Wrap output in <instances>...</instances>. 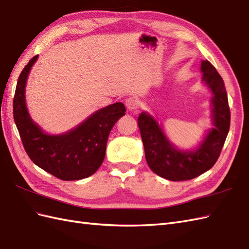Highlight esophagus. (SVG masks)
<instances>
[{
	"instance_id": "esophagus-1",
	"label": "esophagus",
	"mask_w": 249,
	"mask_h": 249,
	"mask_svg": "<svg viewBox=\"0 0 249 249\" xmlns=\"http://www.w3.org/2000/svg\"><path fill=\"white\" fill-rule=\"evenodd\" d=\"M125 105L127 109H128V111H135L138 107V102L135 99L128 98L125 101Z\"/></svg>"
}]
</instances>
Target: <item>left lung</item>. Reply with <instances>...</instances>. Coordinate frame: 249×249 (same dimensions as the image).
Masks as SVG:
<instances>
[{
  "instance_id": "8db88e82",
  "label": "left lung",
  "mask_w": 249,
  "mask_h": 249,
  "mask_svg": "<svg viewBox=\"0 0 249 249\" xmlns=\"http://www.w3.org/2000/svg\"><path fill=\"white\" fill-rule=\"evenodd\" d=\"M202 82L212 99V124L196 147H178L164 131L163 126L147 111H142L138 125L144 145L145 158L155 174L169 181H185L199 177L218 160L231 125L227 92L221 75L207 60L201 62Z\"/></svg>"
}]
</instances>
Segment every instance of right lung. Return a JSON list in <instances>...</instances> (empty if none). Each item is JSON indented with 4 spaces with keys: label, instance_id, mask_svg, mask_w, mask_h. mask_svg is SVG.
Segmentation results:
<instances>
[{
    "label": "right lung",
    "instance_id": "add662e5",
    "mask_svg": "<svg viewBox=\"0 0 249 249\" xmlns=\"http://www.w3.org/2000/svg\"><path fill=\"white\" fill-rule=\"evenodd\" d=\"M34 56L18 76L14 98V119L30 160L36 166L64 181L85 179L103 163L108 136L126 108L117 102L94 111L79 125L53 135L31 119L26 104V84Z\"/></svg>",
    "mask_w": 249,
    "mask_h": 249
}]
</instances>
